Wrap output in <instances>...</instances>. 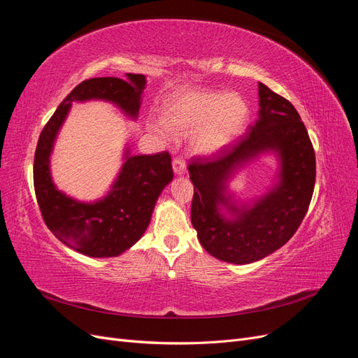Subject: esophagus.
<instances>
[{
	"label": "esophagus",
	"instance_id": "obj_1",
	"mask_svg": "<svg viewBox=\"0 0 358 358\" xmlns=\"http://www.w3.org/2000/svg\"><path fill=\"white\" fill-rule=\"evenodd\" d=\"M173 171H175L176 175H185L187 164H185V161H183V158L173 159Z\"/></svg>",
	"mask_w": 358,
	"mask_h": 358
}]
</instances>
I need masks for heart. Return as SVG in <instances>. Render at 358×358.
<instances>
[{
  "instance_id": "b5f03b06",
  "label": "heart",
  "mask_w": 358,
  "mask_h": 358,
  "mask_svg": "<svg viewBox=\"0 0 358 358\" xmlns=\"http://www.w3.org/2000/svg\"><path fill=\"white\" fill-rule=\"evenodd\" d=\"M248 115V104L239 94L185 90L173 94L162 104L161 122L164 128H150L159 136H166V129L175 134L194 133V150L209 155L242 131Z\"/></svg>"
}]
</instances>
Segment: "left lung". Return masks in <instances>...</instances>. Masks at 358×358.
<instances>
[{
    "instance_id": "8db88e82",
    "label": "left lung",
    "mask_w": 358,
    "mask_h": 358,
    "mask_svg": "<svg viewBox=\"0 0 358 358\" xmlns=\"http://www.w3.org/2000/svg\"><path fill=\"white\" fill-rule=\"evenodd\" d=\"M258 121L239 142L192 159L188 167L194 183L191 222L199 241L210 255L233 264L258 262L284 246L305 218L315 187V152L294 106L264 83H258ZM264 152L280 158L278 183L252 205L236 206L226 180Z\"/></svg>"
}]
</instances>
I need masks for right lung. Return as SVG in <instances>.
I'll return each instance as SVG.
<instances>
[{"label":"right lung","mask_w":358,"mask_h":358,"mask_svg":"<svg viewBox=\"0 0 358 358\" xmlns=\"http://www.w3.org/2000/svg\"><path fill=\"white\" fill-rule=\"evenodd\" d=\"M146 86L143 74L127 79L94 78L83 80L64 99L40 134L34 155V189L48 229L83 255L117 257L146 231L161 191L173 179L169 152L129 155L107 196L91 203L78 201L59 191L50 176V154L73 101L103 100L136 119Z\"/></svg>","instance_id":"add662e5"}]
</instances>
